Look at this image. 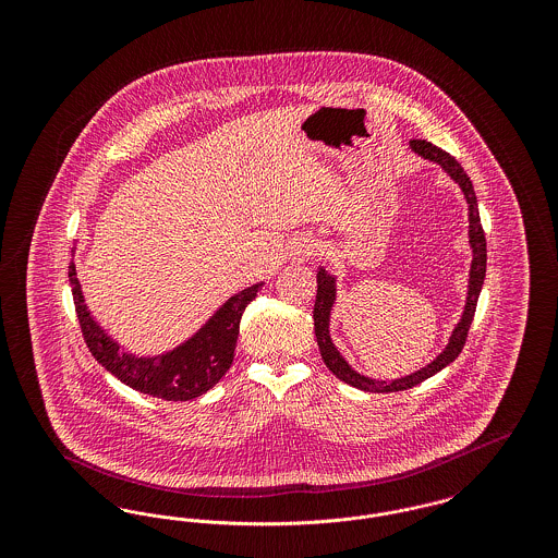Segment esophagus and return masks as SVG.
<instances>
[{
	"mask_svg": "<svg viewBox=\"0 0 558 558\" xmlns=\"http://www.w3.org/2000/svg\"><path fill=\"white\" fill-rule=\"evenodd\" d=\"M316 248H318V244L314 242V240L310 239H301L299 242H294L291 246V257L292 259H305V257H310V255H314L316 253Z\"/></svg>",
	"mask_w": 558,
	"mask_h": 558,
	"instance_id": "esophagus-1",
	"label": "esophagus"
}]
</instances>
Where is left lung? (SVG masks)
<instances>
[{"label": "left lung", "mask_w": 558, "mask_h": 558, "mask_svg": "<svg viewBox=\"0 0 558 558\" xmlns=\"http://www.w3.org/2000/svg\"><path fill=\"white\" fill-rule=\"evenodd\" d=\"M410 148L426 160H433L437 165L444 167V171L450 175L451 180L460 186L464 192V198L469 203V242L473 248V264H471V274H469V294H466V305H464V314L460 322L456 324L453 332H451L450 343L446 349L421 371L412 372L408 376L396 378L391 383L387 380H374L360 372L353 371L345 362V357L339 353V349L330 339V312L337 299V278L330 276L324 267L318 269V294H316V305H314V330H316V339H318L319 353L322 360L326 364V368L332 372L337 378L345 380L347 385L368 391V393H393V391H403V389H412L418 383H423L426 378H430L433 374L444 371L448 364H451L462 347L466 343L469 337V328L477 310L478 292L485 280V264H487V248H485V234L481 228V217H478L477 196L473 190L471 178L464 173V169L460 167V162L451 157L450 153L433 146L426 140H412Z\"/></svg>", "instance_id": "left-lung-1"}]
</instances>
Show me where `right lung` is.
Returning <instances> with one entry per match:
<instances>
[{
  "label": "right lung",
  "mask_w": 558,
  "mask_h": 558,
  "mask_svg": "<svg viewBox=\"0 0 558 558\" xmlns=\"http://www.w3.org/2000/svg\"><path fill=\"white\" fill-rule=\"evenodd\" d=\"M69 280L73 287V301L83 339L98 364L135 391L167 401L201 398L230 371L239 339L240 318L246 305L264 287V282H259L230 296L186 343L162 355L137 357L123 351L117 341L108 337L107 330L92 318L73 262L69 266Z\"/></svg>",
  "instance_id": "add662e5"
}]
</instances>
